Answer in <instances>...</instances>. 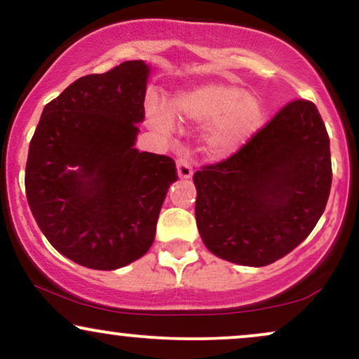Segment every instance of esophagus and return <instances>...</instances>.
<instances>
[{
  "mask_svg": "<svg viewBox=\"0 0 359 359\" xmlns=\"http://www.w3.org/2000/svg\"><path fill=\"white\" fill-rule=\"evenodd\" d=\"M176 172H178V178L180 180H189L193 176V168L189 165L188 159L180 158L176 161Z\"/></svg>",
  "mask_w": 359,
  "mask_h": 359,
  "instance_id": "obj_1",
  "label": "esophagus"
}]
</instances>
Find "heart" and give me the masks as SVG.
I'll list each match as a JSON object with an SVG mask.
<instances>
[{"instance_id": "heart-1", "label": "heart", "mask_w": 359, "mask_h": 359, "mask_svg": "<svg viewBox=\"0 0 359 359\" xmlns=\"http://www.w3.org/2000/svg\"><path fill=\"white\" fill-rule=\"evenodd\" d=\"M172 116L180 121L207 123L205 140L215 154H231L261 130L266 111L259 96L240 91L224 81H208L180 91L171 101V113L159 103H149V125L161 135L172 131Z\"/></svg>"}]
</instances>
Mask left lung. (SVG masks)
Listing matches in <instances>:
<instances>
[{
	"label": "left lung",
	"instance_id": "1",
	"mask_svg": "<svg viewBox=\"0 0 359 359\" xmlns=\"http://www.w3.org/2000/svg\"><path fill=\"white\" fill-rule=\"evenodd\" d=\"M331 178L325 123L311 101H293L240 151L194 172L201 240L229 263H274L316 226Z\"/></svg>",
	"mask_w": 359,
	"mask_h": 359
}]
</instances>
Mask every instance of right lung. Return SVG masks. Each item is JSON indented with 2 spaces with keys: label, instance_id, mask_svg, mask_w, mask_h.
<instances>
[{
  "label": "right lung",
  "instance_id": "obj_1",
  "mask_svg": "<svg viewBox=\"0 0 359 359\" xmlns=\"http://www.w3.org/2000/svg\"><path fill=\"white\" fill-rule=\"evenodd\" d=\"M151 68L125 61L76 79L44 106L29 143L26 198L56 251L111 271L148 253L171 183L170 156L135 148Z\"/></svg>",
  "mask_w": 359,
  "mask_h": 359
}]
</instances>
